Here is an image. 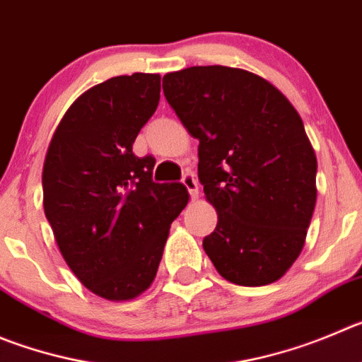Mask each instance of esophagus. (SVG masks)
Wrapping results in <instances>:
<instances>
[{
	"label": "esophagus",
	"mask_w": 362,
	"mask_h": 362,
	"mask_svg": "<svg viewBox=\"0 0 362 362\" xmlns=\"http://www.w3.org/2000/svg\"><path fill=\"white\" fill-rule=\"evenodd\" d=\"M182 184L185 185V189H187L189 192H191L192 198H198V180L197 177H194V173H191V171H187V173L184 175V178H182Z\"/></svg>",
	"instance_id": "34e87169"
}]
</instances>
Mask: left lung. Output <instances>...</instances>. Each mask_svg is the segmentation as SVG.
I'll list each match as a JSON object with an SVG mask.
<instances>
[{
	"label": "left lung",
	"instance_id": "obj_1",
	"mask_svg": "<svg viewBox=\"0 0 362 362\" xmlns=\"http://www.w3.org/2000/svg\"><path fill=\"white\" fill-rule=\"evenodd\" d=\"M162 89L198 144V178L218 212L204 250L225 280L282 279L305 245L316 205V153L291 101L239 67L164 74Z\"/></svg>",
	"mask_w": 362,
	"mask_h": 362
}]
</instances>
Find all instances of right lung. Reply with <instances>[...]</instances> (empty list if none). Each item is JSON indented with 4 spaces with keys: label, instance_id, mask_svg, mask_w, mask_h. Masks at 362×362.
Returning <instances> with one entry per match:
<instances>
[{
    "label": "right lung",
    "instance_id": "obj_1",
    "mask_svg": "<svg viewBox=\"0 0 362 362\" xmlns=\"http://www.w3.org/2000/svg\"><path fill=\"white\" fill-rule=\"evenodd\" d=\"M160 100V74L98 83L73 101L42 168L44 214L64 261L94 295L127 302L157 275L173 219L187 205L182 184H155V158L132 146Z\"/></svg>",
    "mask_w": 362,
    "mask_h": 362
}]
</instances>
